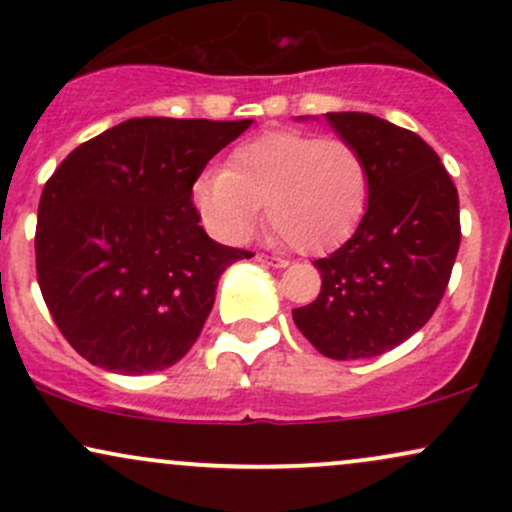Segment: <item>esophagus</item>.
<instances>
[{"mask_svg":"<svg viewBox=\"0 0 512 512\" xmlns=\"http://www.w3.org/2000/svg\"><path fill=\"white\" fill-rule=\"evenodd\" d=\"M257 262H262V264H269V267H276V269H284V267H289V260H284V257H274V255H264V252H257V257H255Z\"/></svg>","mask_w":512,"mask_h":512,"instance_id":"34e87169","label":"esophagus"}]
</instances>
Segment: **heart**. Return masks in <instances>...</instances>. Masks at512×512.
<instances>
[{"label":"heart","instance_id":"obj_1","mask_svg":"<svg viewBox=\"0 0 512 512\" xmlns=\"http://www.w3.org/2000/svg\"><path fill=\"white\" fill-rule=\"evenodd\" d=\"M368 192V163L354 144L276 129L238 144L226 170L199 175L192 202L204 226L226 243H243L267 202L276 236L301 255H320L354 233Z\"/></svg>","mask_w":512,"mask_h":512}]
</instances>
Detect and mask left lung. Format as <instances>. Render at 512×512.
<instances>
[{"instance_id":"left-lung-1","label":"left lung","mask_w":512,"mask_h":512,"mask_svg":"<svg viewBox=\"0 0 512 512\" xmlns=\"http://www.w3.org/2000/svg\"><path fill=\"white\" fill-rule=\"evenodd\" d=\"M368 163V207L356 233L315 260L320 296L293 310L303 337L334 361L380 356L431 320L460 250V199L419 134L368 113H327Z\"/></svg>"}]
</instances>
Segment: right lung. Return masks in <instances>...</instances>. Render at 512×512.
Returning <instances> with one entry per match:
<instances>
[{"label": "right lung", "mask_w": 512, "mask_h": 512, "mask_svg": "<svg viewBox=\"0 0 512 512\" xmlns=\"http://www.w3.org/2000/svg\"><path fill=\"white\" fill-rule=\"evenodd\" d=\"M250 125L132 117L76 146L45 182L38 284L88 363L156 373L197 342L223 269L252 252L207 236L192 185Z\"/></svg>", "instance_id": "1"}]
</instances>
